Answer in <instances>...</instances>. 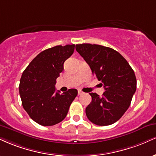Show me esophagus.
I'll return each instance as SVG.
<instances>
[{
    "label": "esophagus",
    "instance_id": "34e87169",
    "mask_svg": "<svg viewBox=\"0 0 156 156\" xmlns=\"http://www.w3.org/2000/svg\"><path fill=\"white\" fill-rule=\"evenodd\" d=\"M83 94V92H82V91H80V90H78V95H81V94Z\"/></svg>",
    "mask_w": 156,
    "mask_h": 156
}]
</instances>
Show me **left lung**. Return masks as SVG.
<instances>
[{
  "mask_svg": "<svg viewBox=\"0 0 156 156\" xmlns=\"http://www.w3.org/2000/svg\"><path fill=\"white\" fill-rule=\"evenodd\" d=\"M76 49L102 81V97L90 93L92 100L86 107L88 119L98 126L115 123L130 106L136 91V79L128 62L115 50L97 44L76 45Z\"/></svg>",
  "mask_w": 156,
  "mask_h": 156,
  "instance_id": "obj_1",
  "label": "left lung"
}]
</instances>
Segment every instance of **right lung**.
<instances>
[{"label": "right lung", "instance_id": "add662e5", "mask_svg": "<svg viewBox=\"0 0 156 156\" xmlns=\"http://www.w3.org/2000/svg\"><path fill=\"white\" fill-rule=\"evenodd\" d=\"M75 45L56 46L37 54L22 73L19 91L22 106L30 117L48 126L63 121L77 89L56 92V79L64 70V62L73 54Z\"/></svg>", "mask_w": 156, "mask_h": 156}]
</instances>
